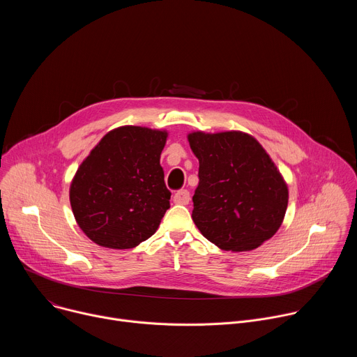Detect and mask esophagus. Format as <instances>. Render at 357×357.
Returning a JSON list of instances; mask_svg holds the SVG:
<instances>
[{
  "label": "esophagus",
  "mask_w": 357,
  "mask_h": 357,
  "mask_svg": "<svg viewBox=\"0 0 357 357\" xmlns=\"http://www.w3.org/2000/svg\"><path fill=\"white\" fill-rule=\"evenodd\" d=\"M174 202L178 203V205H188L190 202V195L186 189H181L174 195Z\"/></svg>",
  "instance_id": "obj_1"
}]
</instances>
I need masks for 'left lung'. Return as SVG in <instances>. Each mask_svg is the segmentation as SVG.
<instances>
[{
    "mask_svg": "<svg viewBox=\"0 0 357 357\" xmlns=\"http://www.w3.org/2000/svg\"><path fill=\"white\" fill-rule=\"evenodd\" d=\"M199 160L192 219L211 243L226 251H250L281 227L288 186L263 145L243 131H192Z\"/></svg>",
    "mask_w": 357,
    "mask_h": 357,
    "instance_id": "left-lung-1",
    "label": "left lung"
}]
</instances>
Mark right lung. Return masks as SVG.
<instances>
[{"instance_id": "1", "label": "right lung", "mask_w": 357, "mask_h": 357, "mask_svg": "<svg viewBox=\"0 0 357 357\" xmlns=\"http://www.w3.org/2000/svg\"><path fill=\"white\" fill-rule=\"evenodd\" d=\"M167 138V130L123 126L79 165L69 199L76 223L93 243L134 248L157 231L171 206L160 164Z\"/></svg>"}]
</instances>
